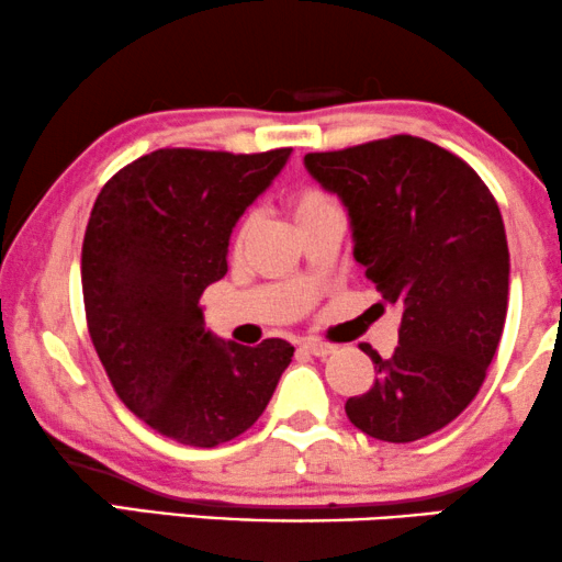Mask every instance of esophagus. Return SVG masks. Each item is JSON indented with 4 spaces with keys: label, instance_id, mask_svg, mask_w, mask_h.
Instances as JSON below:
<instances>
[{
    "label": "esophagus",
    "instance_id": "1",
    "mask_svg": "<svg viewBox=\"0 0 562 562\" xmlns=\"http://www.w3.org/2000/svg\"><path fill=\"white\" fill-rule=\"evenodd\" d=\"M300 349H303L305 353H311V357H330V353L336 351V346H330V344H323V341H305V344H300Z\"/></svg>",
    "mask_w": 562,
    "mask_h": 562
}]
</instances>
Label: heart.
<instances>
[{
	"label": "heart",
	"instance_id": "obj_1",
	"mask_svg": "<svg viewBox=\"0 0 562 562\" xmlns=\"http://www.w3.org/2000/svg\"><path fill=\"white\" fill-rule=\"evenodd\" d=\"M328 211H336V205L328 201V195L315 191V188H300V191L292 193L288 201V213H290V221L295 228L307 224V221H313L315 216H321V213H328ZM251 226H255V218L251 216L244 218V224L239 226V234H236V241H234L236 249H239L241 244L249 239Z\"/></svg>",
	"mask_w": 562,
	"mask_h": 562
}]
</instances>
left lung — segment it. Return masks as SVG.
<instances>
[{
	"instance_id": "obj_1",
	"label": "left lung",
	"mask_w": 562,
	"mask_h": 562,
	"mask_svg": "<svg viewBox=\"0 0 562 562\" xmlns=\"http://www.w3.org/2000/svg\"><path fill=\"white\" fill-rule=\"evenodd\" d=\"M303 162L349 213L353 259L402 311L390 359L361 346L376 379L346 402V415L386 442L446 428L484 384L507 318L499 205L461 157L409 134L311 153Z\"/></svg>"
}]
</instances>
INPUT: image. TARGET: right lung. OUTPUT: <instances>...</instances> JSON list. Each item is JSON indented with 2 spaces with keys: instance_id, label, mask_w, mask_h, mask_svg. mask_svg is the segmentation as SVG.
Returning <instances> with one entry per match:
<instances>
[{
  "instance_id": "obj_1",
  "label": "right lung",
  "mask_w": 562,
  "mask_h": 562,
  "mask_svg": "<svg viewBox=\"0 0 562 562\" xmlns=\"http://www.w3.org/2000/svg\"><path fill=\"white\" fill-rule=\"evenodd\" d=\"M157 149L101 188L81 251L89 334L116 394L149 428L213 448L257 423L292 346L224 341L201 295L224 278L236 221L290 160Z\"/></svg>"
}]
</instances>
